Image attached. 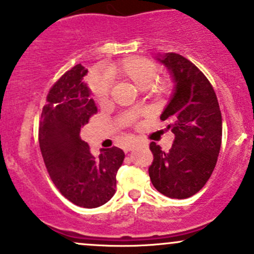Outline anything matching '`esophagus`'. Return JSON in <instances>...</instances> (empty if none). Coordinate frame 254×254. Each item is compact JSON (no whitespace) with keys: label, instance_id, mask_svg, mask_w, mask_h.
<instances>
[{"label":"esophagus","instance_id":"obj_1","mask_svg":"<svg viewBox=\"0 0 254 254\" xmlns=\"http://www.w3.org/2000/svg\"><path fill=\"white\" fill-rule=\"evenodd\" d=\"M136 146H137V143H135V142H132V143H130L129 146H127V151H132V149H134Z\"/></svg>","mask_w":254,"mask_h":254}]
</instances>
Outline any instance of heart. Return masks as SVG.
Wrapping results in <instances>:
<instances>
[{
	"instance_id": "b5f03b06",
	"label": "heart",
	"mask_w": 254,
	"mask_h": 254,
	"mask_svg": "<svg viewBox=\"0 0 254 254\" xmlns=\"http://www.w3.org/2000/svg\"><path fill=\"white\" fill-rule=\"evenodd\" d=\"M105 74H95L90 78V89L100 105L108 101L111 93L112 79H122L131 82L138 90H146L153 96L164 95L169 90L167 80H154L157 76V65L153 62L142 57H129L119 63L108 64L105 66Z\"/></svg>"
}]
</instances>
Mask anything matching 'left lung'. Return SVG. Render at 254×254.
<instances>
[{"label": "left lung", "instance_id": "8db88e82", "mask_svg": "<svg viewBox=\"0 0 254 254\" xmlns=\"http://www.w3.org/2000/svg\"><path fill=\"white\" fill-rule=\"evenodd\" d=\"M157 60L174 80V92L161 119L175 135L174 143L164 152L151 142L153 162L148 168L152 184L170 198H188L205 185L217 164L223 123L214 89L205 75L178 53H165Z\"/></svg>", "mask_w": 254, "mask_h": 254}]
</instances>
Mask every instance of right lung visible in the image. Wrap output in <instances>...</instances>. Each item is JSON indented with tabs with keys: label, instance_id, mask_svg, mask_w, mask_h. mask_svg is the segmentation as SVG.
<instances>
[{
	"label": "right lung",
	"instance_id": "right-lung-1",
	"mask_svg": "<svg viewBox=\"0 0 254 254\" xmlns=\"http://www.w3.org/2000/svg\"><path fill=\"white\" fill-rule=\"evenodd\" d=\"M81 64L63 74L51 87L42 108L39 143L47 172L56 188L71 203L96 208L116 193L117 172L124 161L118 147L101 149L95 157L80 131L97 113L91 91L82 78Z\"/></svg>",
	"mask_w": 254,
	"mask_h": 254
}]
</instances>
